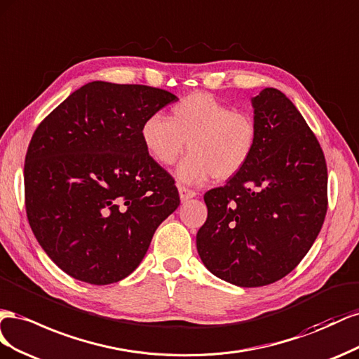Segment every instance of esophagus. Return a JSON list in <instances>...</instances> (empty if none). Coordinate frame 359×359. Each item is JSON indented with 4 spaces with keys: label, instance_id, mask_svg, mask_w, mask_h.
Returning <instances> with one entry per match:
<instances>
[{
    "label": "esophagus",
    "instance_id": "34e87169",
    "mask_svg": "<svg viewBox=\"0 0 359 359\" xmlns=\"http://www.w3.org/2000/svg\"><path fill=\"white\" fill-rule=\"evenodd\" d=\"M179 194H180V200H182V201H187V200H189V198L197 196L196 191L189 189V188H187V187H182V185L179 187Z\"/></svg>",
    "mask_w": 359,
    "mask_h": 359
}]
</instances>
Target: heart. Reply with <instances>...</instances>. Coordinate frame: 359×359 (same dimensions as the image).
Segmentation results:
<instances>
[{
	"label": "heart",
	"instance_id": "heart-1",
	"mask_svg": "<svg viewBox=\"0 0 359 359\" xmlns=\"http://www.w3.org/2000/svg\"><path fill=\"white\" fill-rule=\"evenodd\" d=\"M140 135L149 156L161 165H172L188 146L191 153L177 174L183 182L200 183L210 176L227 180L243 170L257 142V125L248 112L197 91L177 100L170 118L149 116Z\"/></svg>",
	"mask_w": 359,
	"mask_h": 359
}]
</instances>
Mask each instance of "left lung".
<instances>
[{
	"label": "left lung",
	"instance_id": "obj_1",
	"mask_svg": "<svg viewBox=\"0 0 359 359\" xmlns=\"http://www.w3.org/2000/svg\"><path fill=\"white\" fill-rule=\"evenodd\" d=\"M257 142L224 187L204 194L208 219L197 233L204 266L218 278L260 287L301 263L327 210L323 150L293 102L276 88L252 97Z\"/></svg>",
	"mask_w": 359,
	"mask_h": 359
}]
</instances>
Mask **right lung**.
<instances>
[{"instance_id":"right-lung-1","label":"right lung","mask_w":359,"mask_h":359,"mask_svg":"<svg viewBox=\"0 0 359 359\" xmlns=\"http://www.w3.org/2000/svg\"><path fill=\"white\" fill-rule=\"evenodd\" d=\"M176 100L162 88L93 81L34 130L24 165L28 222L49 259L75 280L126 278L179 208L174 179L140 135L142 121Z\"/></svg>"}]
</instances>
